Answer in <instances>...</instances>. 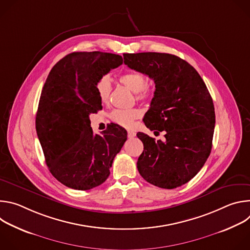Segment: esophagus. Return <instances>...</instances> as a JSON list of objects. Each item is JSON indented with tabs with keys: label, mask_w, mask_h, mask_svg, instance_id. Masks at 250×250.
I'll return each instance as SVG.
<instances>
[{
	"label": "esophagus",
	"mask_w": 250,
	"mask_h": 250,
	"mask_svg": "<svg viewBox=\"0 0 250 250\" xmlns=\"http://www.w3.org/2000/svg\"><path fill=\"white\" fill-rule=\"evenodd\" d=\"M135 132L134 131H132V130H127V136L129 137V138H132V137H134L135 136Z\"/></svg>",
	"instance_id": "1"
}]
</instances>
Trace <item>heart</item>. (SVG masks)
I'll return each instance as SVG.
<instances>
[{"label": "heart", "mask_w": 250, "mask_h": 250, "mask_svg": "<svg viewBox=\"0 0 250 250\" xmlns=\"http://www.w3.org/2000/svg\"><path fill=\"white\" fill-rule=\"evenodd\" d=\"M119 80L124 86L135 94L137 101H145L152 96V91L146 84V77L138 71H127L120 76ZM96 90L101 102L104 104L108 103L112 93V81L110 77L106 75L102 76L97 82ZM140 116L141 111L136 108L128 110L117 109L110 114V118L114 123L125 127H130Z\"/></svg>", "instance_id": "heart-1"}]
</instances>
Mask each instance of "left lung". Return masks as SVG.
<instances>
[{
    "instance_id": "8db88e82",
    "label": "left lung",
    "mask_w": 250,
    "mask_h": 250,
    "mask_svg": "<svg viewBox=\"0 0 250 250\" xmlns=\"http://www.w3.org/2000/svg\"><path fill=\"white\" fill-rule=\"evenodd\" d=\"M124 59L130 69L153 79L154 97L144 122L150 130L165 131L163 141L136 134L145 149L137 160L138 172L159 188L180 187L196 176L210 153L216 124L212 99L196 69L180 57L141 52L125 53Z\"/></svg>"
}]
</instances>
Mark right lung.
<instances>
[{"label":"right lung","mask_w":250,"mask_h":250,"mask_svg":"<svg viewBox=\"0 0 250 250\" xmlns=\"http://www.w3.org/2000/svg\"><path fill=\"white\" fill-rule=\"evenodd\" d=\"M122 64L118 54L73 52L53 66L44 83L35 128L49 171L68 188L85 191L103 184L126 140L118 125L94 134L89 118L102 109L98 80Z\"/></svg>","instance_id":"add662e5"}]
</instances>
